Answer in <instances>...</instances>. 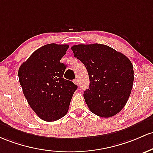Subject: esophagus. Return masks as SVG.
<instances>
[{
	"label": "esophagus",
	"mask_w": 153,
	"mask_h": 153,
	"mask_svg": "<svg viewBox=\"0 0 153 153\" xmlns=\"http://www.w3.org/2000/svg\"><path fill=\"white\" fill-rule=\"evenodd\" d=\"M74 83H75L76 85H79V81H78V79H75V80H74Z\"/></svg>",
	"instance_id": "obj_1"
}]
</instances>
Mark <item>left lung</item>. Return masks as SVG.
<instances>
[{"mask_svg": "<svg viewBox=\"0 0 153 153\" xmlns=\"http://www.w3.org/2000/svg\"><path fill=\"white\" fill-rule=\"evenodd\" d=\"M71 49L88 71L89 88L83 97L91 112L102 117L116 115L126 105L133 87V65L129 59L98 43L75 45Z\"/></svg>", "mask_w": 153, "mask_h": 153, "instance_id": "8db88e82", "label": "left lung"}]
</instances>
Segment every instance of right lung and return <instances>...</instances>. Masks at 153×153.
<instances>
[{"label": "right lung", "instance_id": "1", "mask_svg": "<svg viewBox=\"0 0 153 153\" xmlns=\"http://www.w3.org/2000/svg\"><path fill=\"white\" fill-rule=\"evenodd\" d=\"M68 48L67 44L45 45L33 52L18 71L27 101L45 121H55L66 115L78 88L63 78L67 65L60 60Z\"/></svg>", "mask_w": 153, "mask_h": 153}]
</instances>
